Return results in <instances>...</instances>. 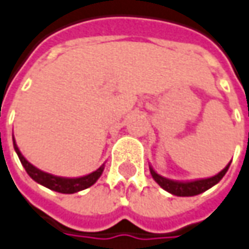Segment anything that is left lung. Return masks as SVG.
I'll return each mask as SVG.
<instances>
[{
    "instance_id": "left-lung-1",
    "label": "left lung",
    "mask_w": 249,
    "mask_h": 249,
    "mask_svg": "<svg viewBox=\"0 0 249 249\" xmlns=\"http://www.w3.org/2000/svg\"><path fill=\"white\" fill-rule=\"evenodd\" d=\"M230 163H231V162H230ZM230 163H229L220 173H217L216 176L209 177V178H202V180H196V181H188V183L173 181V180H169V178L159 176L158 173H157L152 167H149V170H151V175L154 177V180H155L163 190H166L167 193H170V194H173V196H198V194L204 193L206 190H209L211 187H213L215 184H217V183L222 180V177L226 175V172L229 170Z\"/></svg>"
}]
</instances>
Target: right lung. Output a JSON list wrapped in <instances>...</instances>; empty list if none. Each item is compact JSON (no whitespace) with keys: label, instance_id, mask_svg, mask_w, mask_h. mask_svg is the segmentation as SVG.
Segmentation results:
<instances>
[{"label":"right lung","instance_id":"obj_1","mask_svg":"<svg viewBox=\"0 0 249 249\" xmlns=\"http://www.w3.org/2000/svg\"><path fill=\"white\" fill-rule=\"evenodd\" d=\"M14 147L18 157L20 159L22 165L26 169L27 175L33 178L34 181H37L38 184L47 187L50 190H53L56 193H62V194H73V193H77V191H82V190H86L91 187L102 175V170H104V166H101L100 169H97L95 172H92L90 175L83 177H77V178H63V177L53 176L50 173H45V172H41L40 169L34 167L30 162H27L24 157L20 154V151L18 148V145L15 144L14 140Z\"/></svg>","mask_w":249,"mask_h":249}]
</instances>
